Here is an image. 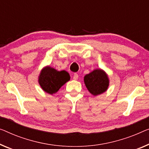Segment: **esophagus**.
Segmentation results:
<instances>
[{
  "mask_svg": "<svg viewBox=\"0 0 149 149\" xmlns=\"http://www.w3.org/2000/svg\"><path fill=\"white\" fill-rule=\"evenodd\" d=\"M73 79H74V80H77V79H78V75H77V74H74V76H73Z\"/></svg>",
  "mask_w": 149,
  "mask_h": 149,
  "instance_id": "obj_1",
  "label": "esophagus"
}]
</instances>
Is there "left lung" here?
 <instances>
[{
	"mask_svg": "<svg viewBox=\"0 0 149 149\" xmlns=\"http://www.w3.org/2000/svg\"><path fill=\"white\" fill-rule=\"evenodd\" d=\"M84 81L88 90L94 96L105 92L110 83L108 74L102 69H96L86 74Z\"/></svg>",
	"mask_w": 149,
	"mask_h": 149,
	"instance_id": "obj_1",
	"label": "left lung"
}]
</instances>
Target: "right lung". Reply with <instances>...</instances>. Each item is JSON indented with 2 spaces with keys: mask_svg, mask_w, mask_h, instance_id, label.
Listing matches in <instances>:
<instances>
[{
  "mask_svg": "<svg viewBox=\"0 0 149 149\" xmlns=\"http://www.w3.org/2000/svg\"><path fill=\"white\" fill-rule=\"evenodd\" d=\"M70 79V75L66 71H57L47 65L41 70L38 82L44 92L52 95L58 92L61 86Z\"/></svg>",
  "mask_w": 149,
  "mask_h": 149,
  "instance_id": "right-lung-1",
  "label": "right lung"
}]
</instances>
